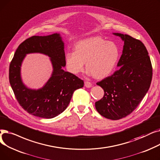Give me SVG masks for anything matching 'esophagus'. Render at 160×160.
Wrapping results in <instances>:
<instances>
[{"mask_svg": "<svg viewBox=\"0 0 160 160\" xmlns=\"http://www.w3.org/2000/svg\"><path fill=\"white\" fill-rule=\"evenodd\" d=\"M85 86L87 88H90V87H92V83L88 82V81H85Z\"/></svg>", "mask_w": 160, "mask_h": 160, "instance_id": "34e87169", "label": "esophagus"}]
</instances>
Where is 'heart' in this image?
<instances>
[{"mask_svg": "<svg viewBox=\"0 0 160 160\" xmlns=\"http://www.w3.org/2000/svg\"><path fill=\"white\" fill-rule=\"evenodd\" d=\"M120 58V49L113 42L95 36L79 41L75 45V51L66 53L65 61L68 70L78 74L84 69L97 79L109 75L116 67Z\"/></svg>", "mask_w": 160, "mask_h": 160, "instance_id": "heart-1", "label": "heart"}]
</instances>
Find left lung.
Instances as JSON below:
<instances>
[{
  "mask_svg": "<svg viewBox=\"0 0 160 160\" xmlns=\"http://www.w3.org/2000/svg\"><path fill=\"white\" fill-rule=\"evenodd\" d=\"M113 34L124 42L117 64L120 68L96 83L105 93L95 107L105 118L119 120L132 112L146 95L152 78V67L147 48L140 40L128 34Z\"/></svg>",
  "mask_w": 160,
  "mask_h": 160,
  "instance_id": "obj_1",
  "label": "left lung"
}]
</instances>
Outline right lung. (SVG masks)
I'll list each match as a JSON object with an SVG mask.
<instances>
[{"instance_id": "add662e5", "label": "right lung", "mask_w": 160, "mask_h": 160, "mask_svg": "<svg viewBox=\"0 0 160 160\" xmlns=\"http://www.w3.org/2000/svg\"><path fill=\"white\" fill-rule=\"evenodd\" d=\"M35 52L49 56L53 69L48 82L38 90L27 88L20 77L22 60L27 54ZM65 66L64 43L59 34L34 36L19 45L10 62L9 80L18 102L27 112L38 117L52 118L67 108L73 92L82 88L84 82L62 70Z\"/></svg>"}]
</instances>
